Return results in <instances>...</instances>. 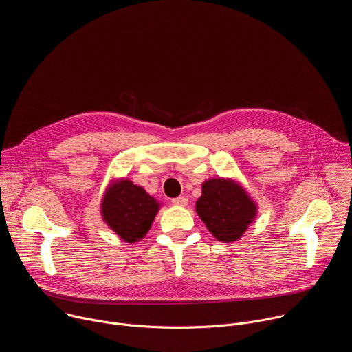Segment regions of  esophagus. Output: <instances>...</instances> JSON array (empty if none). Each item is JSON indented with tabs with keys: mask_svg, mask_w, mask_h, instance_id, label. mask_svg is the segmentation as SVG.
<instances>
[{
	"mask_svg": "<svg viewBox=\"0 0 352 352\" xmlns=\"http://www.w3.org/2000/svg\"><path fill=\"white\" fill-rule=\"evenodd\" d=\"M171 204H173V205H175V206H181V208H184V206H186V205H188V199H186V197H184V196H178V197H175V199H173V200H171Z\"/></svg>",
	"mask_w": 352,
	"mask_h": 352,
	"instance_id": "esophagus-1",
	"label": "esophagus"
}]
</instances>
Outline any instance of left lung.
<instances>
[{
    "label": "left lung",
    "instance_id": "obj_1",
    "mask_svg": "<svg viewBox=\"0 0 352 352\" xmlns=\"http://www.w3.org/2000/svg\"><path fill=\"white\" fill-rule=\"evenodd\" d=\"M196 212L214 238L236 241L256 216V206L246 192L228 179H209L196 200Z\"/></svg>",
    "mask_w": 352,
    "mask_h": 352
}]
</instances>
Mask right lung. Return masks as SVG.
I'll return each mask as SVG.
<instances>
[{"instance_id":"obj_1","label":"right lung","mask_w":352,"mask_h":352,"mask_svg":"<svg viewBox=\"0 0 352 352\" xmlns=\"http://www.w3.org/2000/svg\"><path fill=\"white\" fill-rule=\"evenodd\" d=\"M159 204L129 179L116 182L104 195L102 216L124 241L133 243L152 227Z\"/></svg>"}]
</instances>
